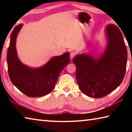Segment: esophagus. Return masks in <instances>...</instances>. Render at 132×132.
I'll return each mask as SVG.
<instances>
[{
	"mask_svg": "<svg viewBox=\"0 0 132 132\" xmlns=\"http://www.w3.org/2000/svg\"><path fill=\"white\" fill-rule=\"evenodd\" d=\"M74 56H75V53L74 52H71L70 55V57L71 60H72V59L74 58Z\"/></svg>",
	"mask_w": 132,
	"mask_h": 132,
	"instance_id": "34e87169",
	"label": "esophagus"
}]
</instances>
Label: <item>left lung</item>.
Returning a JSON list of instances; mask_svg holds the SVG:
<instances>
[{"mask_svg": "<svg viewBox=\"0 0 132 132\" xmlns=\"http://www.w3.org/2000/svg\"><path fill=\"white\" fill-rule=\"evenodd\" d=\"M105 33L107 45L100 56L81 54L72 60L78 86L89 97L106 96L118 87L125 76L128 54L122 33L114 24L108 25Z\"/></svg>", "mask_w": 132, "mask_h": 132, "instance_id": "obj_1", "label": "left lung"}]
</instances>
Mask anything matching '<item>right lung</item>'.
Segmentation results:
<instances>
[{"mask_svg": "<svg viewBox=\"0 0 132 132\" xmlns=\"http://www.w3.org/2000/svg\"><path fill=\"white\" fill-rule=\"evenodd\" d=\"M23 26H16L11 35L7 56L8 74L13 85L27 96H45L53 90L61 71L69 63L70 53L52 57L40 68L25 65L19 59L16 48L17 36Z\"/></svg>", "mask_w": 132, "mask_h": 132, "instance_id": "add662e5", "label": "right lung"}]
</instances>
